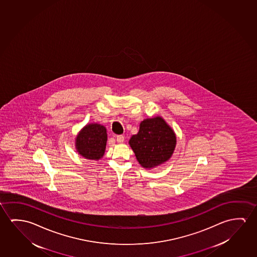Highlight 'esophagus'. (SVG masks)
Here are the masks:
<instances>
[{
	"instance_id": "obj_1",
	"label": "esophagus",
	"mask_w": 257,
	"mask_h": 257,
	"mask_svg": "<svg viewBox=\"0 0 257 257\" xmlns=\"http://www.w3.org/2000/svg\"><path fill=\"white\" fill-rule=\"evenodd\" d=\"M123 141H124V137H123V135H117L116 136V142L118 143H123Z\"/></svg>"
}]
</instances>
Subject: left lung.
<instances>
[{"label": "left lung", "instance_id": "8db88e82", "mask_svg": "<svg viewBox=\"0 0 257 257\" xmlns=\"http://www.w3.org/2000/svg\"><path fill=\"white\" fill-rule=\"evenodd\" d=\"M140 165L154 168L169 160L176 146V136L161 116L144 119L137 135L129 141Z\"/></svg>", "mask_w": 257, "mask_h": 257}]
</instances>
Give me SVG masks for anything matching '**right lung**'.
<instances>
[{"instance_id":"add662e5","label":"right lung","mask_w":257,"mask_h":257,"mask_svg":"<svg viewBox=\"0 0 257 257\" xmlns=\"http://www.w3.org/2000/svg\"><path fill=\"white\" fill-rule=\"evenodd\" d=\"M107 135L106 127L99 123H90L83 127L75 139V148L86 159L99 160L106 150Z\"/></svg>"}]
</instances>
